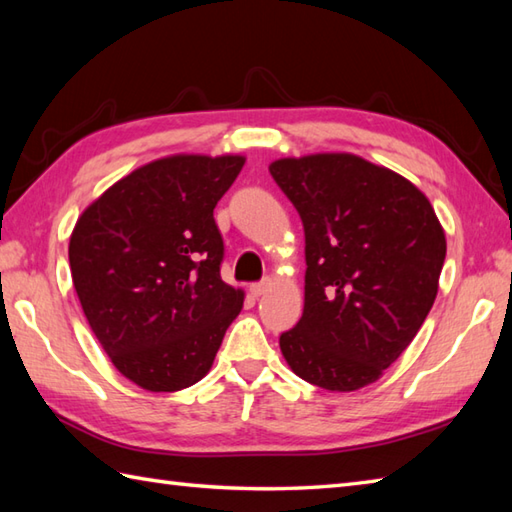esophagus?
<instances>
[{
    "mask_svg": "<svg viewBox=\"0 0 512 512\" xmlns=\"http://www.w3.org/2000/svg\"><path fill=\"white\" fill-rule=\"evenodd\" d=\"M268 286H270V279L266 277V279H262V281H257V284H250V292H253L255 297H262L264 292L268 290Z\"/></svg>",
    "mask_w": 512,
    "mask_h": 512,
    "instance_id": "34e87169",
    "label": "esophagus"
}]
</instances>
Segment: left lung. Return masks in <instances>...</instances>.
<instances>
[{
    "label": "left lung",
    "instance_id": "left-lung-1",
    "mask_svg": "<svg viewBox=\"0 0 512 512\" xmlns=\"http://www.w3.org/2000/svg\"><path fill=\"white\" fill-rule=\"evenodd\" d=\"M306 231V299L279 336L290 369L354 391L405 352L438 295L447 239L424 193L352 154L281 158L268 167Z\"/></svg>",
    "mask_w": 512,
    "mask_h": 512
}]
</instances>
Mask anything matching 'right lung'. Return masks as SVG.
<instances>
[{"label": "right lung", "instance_id": "obj_1", "mask_svg": "<svg viewBox=\"0 0 512 512\" xmlns=\"http://www.w3.org/2000/svg\"><path fill=\"white\" fill-rule=\"evenodd\" d=\"M242 156H169L112 184L70 237L74 290L105 354L147 391L209 372L244 292L222 281L213 209Z\"/></svg>", "mask_w": 512, "mask_h": 512}]
</instances>
